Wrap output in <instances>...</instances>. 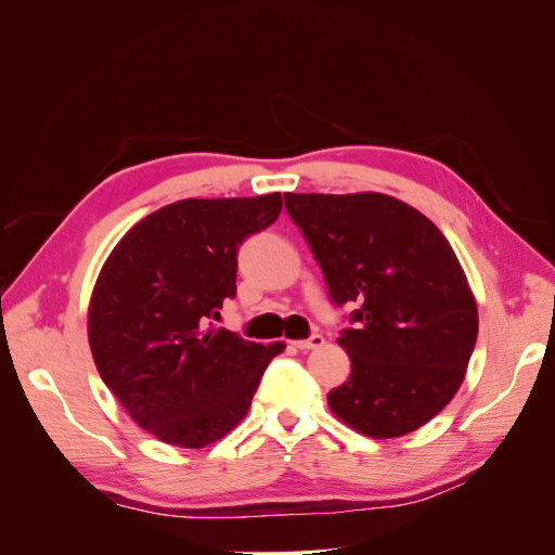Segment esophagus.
Masks as SVG:
<instances>
[{
	"mask_svg": "<svg viewBox=\"0 0 555 555\" xmlns=\"http://www.w3.org/2000/svg\"><path fill=\"white\" fill-rule=\"evenodd\" d=\"M298 349H304V351H308V349H317V347H322L324 345V338L319 333H312L310 338H306V340H298V343H294Z\"/></svg>",
	"mask_w": 555,
	"mask_h": 555,
	"instance_id": "1",
	"label": "esophagus"
}]
</instances>
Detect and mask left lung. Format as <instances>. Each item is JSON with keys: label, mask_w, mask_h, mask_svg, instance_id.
Here are the masks:
<instances>
[{"label": "left lung", "mask_w": 555, "mask_h": 555, "mask_svg": "<svg viewBox=\"0 0 555 555\" xmlns=\"http://www.w3.org/2000/svg\"><path fill=\"white\" fill-rule=\"evenodd\" d=\"M335 308L354 304L340 347L351 375L328 391L343 422L400 438L442 412L477 343V306L449 241L386 194H284Z\"/></svg>", "instance_id": "8db88e82"}]
</instances>
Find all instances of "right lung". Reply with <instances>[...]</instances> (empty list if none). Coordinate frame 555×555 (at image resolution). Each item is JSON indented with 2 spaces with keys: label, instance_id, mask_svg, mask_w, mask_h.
Listing matches in <instances>:
<instances>
[{
  "label": "right lung",
  "instance_id": "obj_1",
  "mask_svg": "<svg viewBox=\"0 0 555 555\" xmlns=\"http://www.w3.org/2000/svg\"><path fill=\"white\" fill-rule=\"evenodd\" d=\"M282 196L184 198L115 245L88 314L96 371L143 430L176 447L220 440L247 414L282 343L215 328L236 296L238 249L271 227Z\"/></svg>",
  "mask_w": 555,
  "mask_h": 555
}]
</instances>
